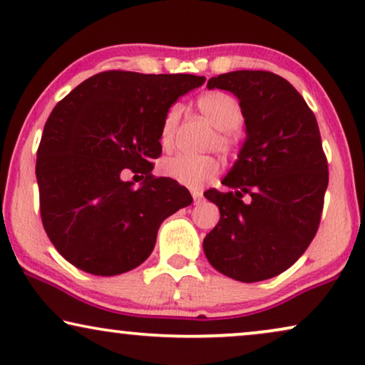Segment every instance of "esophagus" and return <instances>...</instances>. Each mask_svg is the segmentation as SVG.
Segmentation results:
<instances>
[{"mask_svg": "<svg viewBox=\"0 0 365 365\" xmlns=\"http://www.w3.org/2000/svg\"><path fill=\"white\" fill-rule=\"evenodd\" d=\"M191 194H192V199H194V202H196V204L202 201V192L201 191H196V189H194Z\"/></svg>", "mask_w": 365, "mask_h": 365, "instance_id": "34e87169", "label": "esophagus"}]
</instances>
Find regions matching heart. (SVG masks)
Listing matches in <instances>:
<instances>
[{
	"mask_svg": "<svg viewBox=\"0 0 365 365\" xmlns=\"http://www.w3.org/2000/svg\"><path fill=\"white\" fill-rule=\"evenodd\" d=\"M196 106L199 113L214 126L212 134L207 138L204 148H214L217 153L226 154V156L237 151L244 139V113L241 103L224 91H209L197 98ZM179 119H181V106L173 104L164 114L161 131H159V143L164 151H171L176 146ZM159 171L163 176L174 179L187 187H201L204 182L216 176L219 164L209 154H201V156L174 154L163 159L159 164Z\"/></svg>",
	"mask_w": 365,
	"mask_h": 365,
	"instance_id": "obj_1",
	"label": "heart"
}]
</instances>
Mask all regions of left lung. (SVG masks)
<instances>
[{"mask_svg":"<svg viewBox=\"0 0 365 365\" xmlns=\"http://www.w3.org/2000/svg\"><path fill=\"white\" fill-rule=\"evenodd\" d=\"M237 96L246 143L222 184L204 192L221 212L204 237L214 269L241 282L286 271L316 236L329 184L327 158L312 109L271 71H232L207 81Z\"/></svg>","mask_w":365,"mask_h":365,"instance_id":"obj_1","label":"left lung"}]
</instances>
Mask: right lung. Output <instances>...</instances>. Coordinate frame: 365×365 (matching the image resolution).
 <instances>
[{
    "mask_svg": "<svg viewBox=\"0 0 365 365\" xmlns=\"http://www.w3.org/2000/svg\"><path fill=\"white\" fill-rule=\"evenodd\" d=\"M204 81L111 69L54 106L36 158L39 212L68 262L94 276L131 271L153 252L164 219L192 202L186 187L151 171L164 114ZM128 168L147 176L138 188L120 179Z\"/></svg>",
    "mask_w": 365,
    "mask_h": 365,
    "instance_id": "add662e5",
    "label": "right lung"
}]
</instances>
